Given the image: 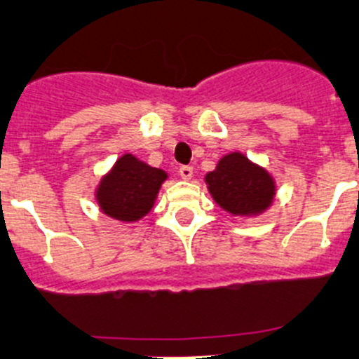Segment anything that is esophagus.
Instances as JSON below:
<instances>
[{
  "label": "esophagus",
  "mask_w": 359,
  "mask_h": 359,
  "mask_svg": "<svg viewBox=\"0 0 359 359\" xmlns=\"http://www.w3.org/2000/svg\"><path fill=\"white\" fill-rule=\"evenodd\" d=\"M180 176L189 182V180H192V176H194V169L190 165H183L182 169H180Z\"/></svg>",
  "instance_id": "1"
}]
</instances>
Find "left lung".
<instances>
[{
    "instance_id": "8db88e82",
    "label": "left lung",
    "mask_w": 359,
    "mask_h": 359,
    "mask_svg": "<svg viewBox=\"0 0 359 359\" xmlns=\"http://www.w3.org/2000/svg\"><path fill=\"white\" fill-rule=\"evenodd\" d=\"M213 201L233 217H258L274 203L276 180L265 167L233 151L205 176Z\"/></svg>"
}]
</instances>
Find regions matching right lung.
<instances>
[{
	"label": "right lung",
	"mask_w": 359,
	"mask_h": 359,
	"mask_svg": "<svg viewBox=\"0 0 359 359\" xmlns=\"http://www.w3.org/2000/svg\"><path fill=\"white\" fill-rule=\"evenodd\" d=\"M167 177L169 174L163 169L151 167L135 154L126 153L101 176L94 197L104 215L131 224L153 210Z\"/></svg>",
	"instance_id": "1"
}]
</instances>
